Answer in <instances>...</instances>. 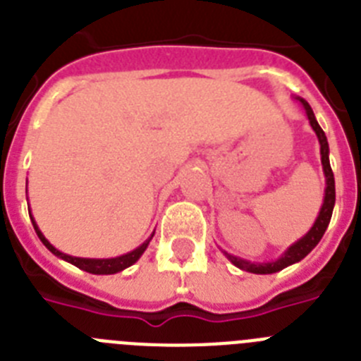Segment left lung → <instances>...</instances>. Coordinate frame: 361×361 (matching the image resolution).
<instances>
[{
  "label": "left lung",
  "instance_id": "left-lung-1",
  "mask_svg": "<svg viewBox=\"0 0 361 361\" xmlns=\"http://www.w3.org/2000/svg\"><path fill=\"white\" fill-rule=\"evenodd\" d=\"M298 101L304 106L305 114H307V119L311 123L312 130L317 133L318 142H320V155H322V166H324V173H325V197H324V204H322L320 213H318L317 220H314V224L312 228L305 233L304 237L300 238L298 242L288 247V251L275 260V262H250V260H244V258L233 257V255L226 253V257L231 260L233 264L237 267L244 271H250V273H255V275H271V273H276V271H282L283 267L291 266V264L300 262L302 258L307 257L314 247H317L318 242L322 240L324 237L325 229L329 226L331 222V215H333V208H334V200H336V191H334V175L333 170H331L329 164V145H327V137H325L324 130L320 128V124H318L317 117L312 114V108L309 106V103L305 99H300Z\"/></svg>",
  "mask_w": 361,
  "mask_h": 361
}]
</instances>
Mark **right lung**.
<instances>
[{"label":"right lung","mask_w":361,"mask_h":361,"mask_svg":"<svg viewBox=\"0 0 361 361\" xmlns=\"http://www.w3.org/2000/svg\"><path fill=\"white\" fill-rule=\"evenodd\" d=\"M30 220H32V226H34V229H36L37 237H39V240L43 242V244L47 245V247H49V250L52 251L56 257L63 258V260H66V262L73 264L75 267L86 271V273H92V275H114V273H119V271L130 267L132 264H135L137 260L141 258V255L145 253L146 247H148V244H149V240H152V237H153V233H152V237H149L146 242H142V244L139 245L137 250L130 251V253H126V255H121V257H116V258H79V257H70V255L61 253L59 250H56V247H54V245L50 244L47 238H44L43 233L39 231V228H37L34 216H30Z\"/></svg>","instance_id":"right-lung-1"}]
</instances>
